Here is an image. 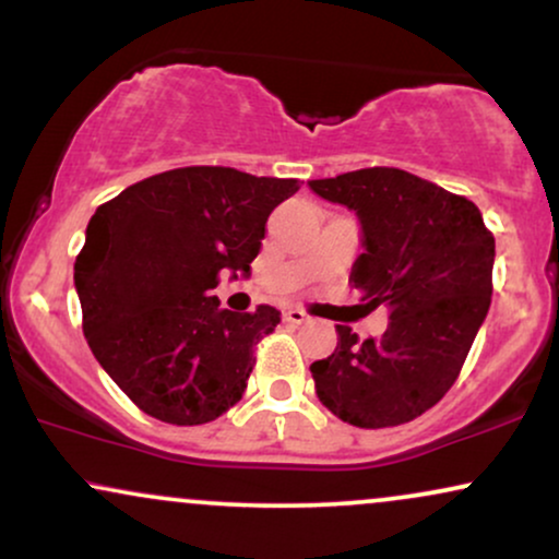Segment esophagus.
<instances>
[{"label":"esophagus","instance_id":"34e87169","mask_svg":"<svg viewBox=\"0 0 559 559\" xmlns=\"http://www.w3.org/2000/svg\"><path fill=\"white\" fill-rule=\"evenodd\" d=\"M284 320L288 324H307L309 322V314L304 312V309L292 307V309H286V312H284Z\"/></svg>","mask_w":559,"mask_h":559}]
</instances>
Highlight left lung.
I'll use <instances>...</instances> for the list:
<instances>
[{
  "mask_svg": "<svg viewBox=\"0 0 559 559\" xmlns=\"http://www.w3.org/2000/svg\"><path fill=\"white\" fill-rule=\"evenodd\" d=\"M356 211L364 252L350 281L371 309L390 307L381 337L337 324V348L312 364L317 397L358 428L415 420L443 397L485 322L496 237L464 195L397 167L309 180Z\"/></svg>",
  "mask_w": 559,
  "mask_h": 559,
  "instance_id": "left-lung-1",
  "label": "left lung"
}]
</instances>
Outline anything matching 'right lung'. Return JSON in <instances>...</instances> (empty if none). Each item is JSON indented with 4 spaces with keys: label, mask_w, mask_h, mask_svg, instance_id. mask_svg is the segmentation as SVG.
I'll use <instances>...</instances> for the list:
<instances>
[{
    "label": "right lung",
    "mask_w": 559,
    "mask_h": 559,
    "mask_svg": "<svg viewBox=\"0 0 559 559\" xmlns=\"http://www.w3.org/2000/svg\"><path fill=\"white\" fill-rule=\"evenodd\" d=\"M296 180L178 167L133 182L87 224L74 263L82 330L129 400L173 426L216 420L242 400L255 345L278 309H218L224 271L250 273L265 222Z\"/></svg>",
    "instance_id": "1"
}]
</instances>
